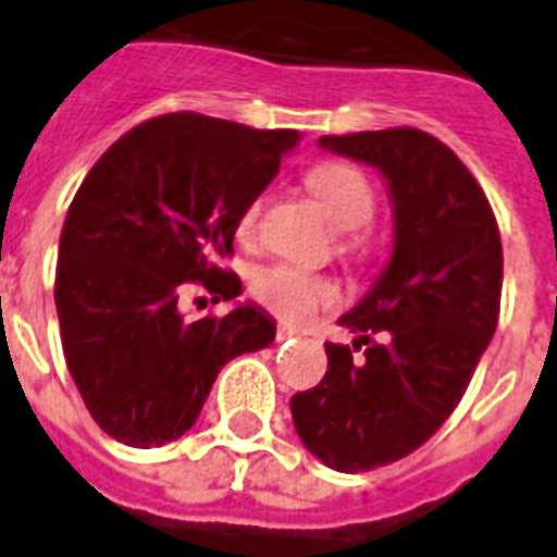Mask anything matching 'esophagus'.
Segmentation results:
<instances>
[{"label":"esophagus","mask_w":557,"mask_h":557,"mask_svg":"<svg viewBox=\"0 0 557 557\" xmlns=\"http://www.w3.org/2000/svg\"><path fill=\"white\" fill-rule=\"evenodd\" d=\"M288 338H295V332L286 330V326H280V330H277V344H283V341H288Z\"/></svg>","instance_id":"esophagus-1"}]
</instances>
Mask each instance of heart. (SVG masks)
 <instances>
[{"instance_id":"heart-1","label":"heart","mask_w":557,"mask_h":557,"mask_svg":"<svg viewBox=\"0 0 557 557\" xmlns=\"http://www.w3.org/2000/svg\"><path fill=\"white\" fill-rule=\"evenodd\" d=\"M306 185L318 196L326 216L338 227L349 231L347 248L352 251L364 248L367 236L361 234V225L372 216V208H375V193L364 173L344 161H323L309 170ZM257 216H260V201H251L239 216V234H251ZM251 297L265 306L271 314H277L280 321L300 323L318 312L321 306L335 304L338 288L321 274L297 269L288 262H271L251 274Z\"/></svg>"}]
</instances>
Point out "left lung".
Returning <instances> with one entry per match:
<instances>
[{"label":"left lung","instance_id":"1","mask_svg":"<svg viewBox=\"0 0 557 557\" xmlns=\"http://www.w3.org/2000/svg\"><path fill=\"white\" fill-rule=\"evenodd\" d=\"M321 147L379 170L393 201V257L338 321L356 344H326L323 381L292 396L306 448L358 474L413 454L454 413L497 330L503 245L483 187L440 138L396 126Z\"/></svg>","mask_w":557,"mask_h":557}]
</instances>
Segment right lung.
<instances>
[{"label":"right lung","mask_w":557,"mask_h":557,"mask_svg":"<svg viewBox=\"0 0 557 557\" xmlns=\"http://www.w3.org/2000/svg\"><path fill=\"white\" fill-rule=\"evenodd\" d=\"M295 129H251L173 112L144 121L98 159L65 213L54 300L65 364L112 440L159 448L199 419L219 370L274 341V321L243 304L187 321L178 297L199 283L234 300L219 269L243 210L277 176Z\"/></svg>","instance_id":"right-lung-1"}]
</instances>
